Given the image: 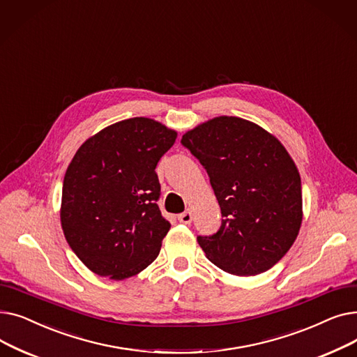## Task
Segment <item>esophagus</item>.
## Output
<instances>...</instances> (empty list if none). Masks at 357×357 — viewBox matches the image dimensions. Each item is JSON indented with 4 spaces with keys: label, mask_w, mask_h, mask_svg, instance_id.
<instances>
[{
    "label": "esophagus",
    "mask_w": 357,
    "mask_h": 357,
    "mask_svg": "<svg viewBox=\"0 0 357 357\" xmlns=\"http://www.w3.org/2000/svg\"><path fill=\"white\" fill-rule=\"evenodd\" d=\"M178 220L182 222V224H191L192 221V213L191 211H185L182 214L178 215Z\"/></svg>",
    "instance_id": "1"
}]
</instances>
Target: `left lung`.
<instances>
[{
  "label": "left lung",
  "mask_w": 357,
  "mask_h": 357,
  "mask_svg": "<svg viewBox=\"0 0 357 357\" xmlns=\"http://www.w3.org/2000/svg\"><path fill=\"white\" fill-rule=\"evenodd\" d=\"M182 146L205 167L221 208V226L198 236L220 269L250 276L285 256L303 221L298 169L280 142L255 123L217 117L185 133Z\"/></svg>",
  "instance_id": "8db88e82"
}]
</instances>
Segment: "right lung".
Returning a JSON list of instances; mask_svg holds the SVG:
<instances>
[{
    "mask_svg": "<svg viewBox=\"0 0 357 357\" xmlns=\"http://www.w3.org/2000/svg\"><path fill=\"white\" fill-rule=\"evenodd\" d=\"M176 131L144 117L105 127L75 153L63 179L61 221L82 264L104 278L137 275L158 257L171 224L155 172Z\"/></svg>",
    "mask_w": 357,
    "mask_h": 357,
    "instance_id": "obj_1",
    "label": "right lung"
}]
</instances>
